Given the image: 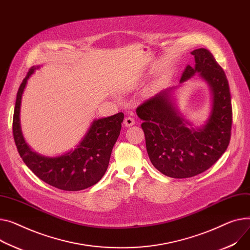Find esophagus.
Masks as SVG:
<instances>
[{
  "instance_id": "34e87169",
  "label": "esophagus",
  "mask_w": 250,
  "mask_h": 250,
  "mask_svg": "<svg viewBox=\"0 0 250 250\" xmlns=\"http://www.w3.org/2000/svg\"><path fill=\"white\" fill-rule=\"evenodd\" d=\"M125 126H131V125H135V120L131 118V116H127V118H125Z\"/></svg>"
}]
</instances>
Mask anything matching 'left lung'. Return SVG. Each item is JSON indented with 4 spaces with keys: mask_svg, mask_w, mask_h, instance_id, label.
I'll list each match as a JSON object with an SVG mask.
<instances>
[{
    "mask_svg": "<svg viewBox=\"0 0 250 250\" xmlns=\"http://www.w3.org/2000/svg\"><path fill=\"white\" fill-rule=\"evenodd\" d=\"M195 66L188 65L180 83L196 73L212 91L209 119L200 127H192L171 98L176 87L165 89L137 107L144 122L147 155L162 174L176 179L190 178L208 170L224 154L230 142L232 106L228 80L214 56L205 48L191 52Z\"/></svg>",
    "mask_w": 250,
    "mask_h": 250,
    "instance_id": "8db88e82",
    "label": "left lung"
}]
</instances>
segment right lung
Segmentation results:
<instances>
[{"label": "right lung", "instance_id": "obj_1", "mask_svg": "<svg viewBox=\"0 0 250 250\" xmlns=\"http://www.w3.org/2000/svg\"><path fill=\"white\" fill-rule=\"evenodd\" d=\"M40 66H33L17 93L13 118V135L19 155L27 167L47 184L64 191H80L93 186L105 174L112 147L118 140L124 113L94 120L74 149L58 157H45L32 151L24 140L20 109L30 76Z\"/></svg>", "mask_w": 250, "mask_h": 250}]
</instances>
